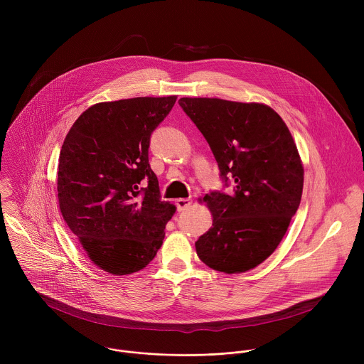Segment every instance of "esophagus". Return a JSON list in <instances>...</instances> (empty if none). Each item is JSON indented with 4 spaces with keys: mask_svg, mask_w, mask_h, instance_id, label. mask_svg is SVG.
<instances>
[{
    "mask_svg": "<svg viewBox=\"0 0 364 364\" xmlns=\"http://www.w3.org/2000/svg\"><path fill=\"white\" fill-rule=\"evenodd\" d=\"M175 205H176L178 211H183V210H186V208L192 205V200L191 199H178Z\"/></svg>",
    "mask_w": 364,
    "mask_h": 364,
    "instance_id": "esophagus-1",
    "label": "esophagus"
}]
</instances>
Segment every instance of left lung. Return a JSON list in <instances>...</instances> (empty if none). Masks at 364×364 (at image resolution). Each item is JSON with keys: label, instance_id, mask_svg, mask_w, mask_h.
<instances>
[{"label": "left lung", "instance_id": "8db88e82", "mask_svg": "<svg viewBox=\"0 0 364 364\" xmlns=\"http://www.w3.org/2000/svg\"><path fill=\"white\" fill-rule=\"evenodd\" d=\"M179 105L206 139L224 183L203 198L213 225L195 242L196 252L218 272L254 269L277 248L300 206L304 169L296 143L266 105L217 98Z\"/></svg>", "mask_w": 364, "mask_h": 364}]
</instances>
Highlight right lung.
I'll return each instance as SVG.
<instances>
[{
  "label": "right lung",
  "mask_w": 364,
  "mask_h": 364,
  "mask_svg": "<svg viewBox=\"0 0 364 364\" xmlns=\"http://www.w3.org/2000/svg\"><path fill=\"white\" fill-rule=\"evenodd\" d=\"M175 102L165 97L94 105L63 143L60 211L90 259L112 274L139 272L154 259L175 213L161 199L149 162L151 134Z\"/></svg>",
  "instance_id": "obj_1"
}]
</instances>
